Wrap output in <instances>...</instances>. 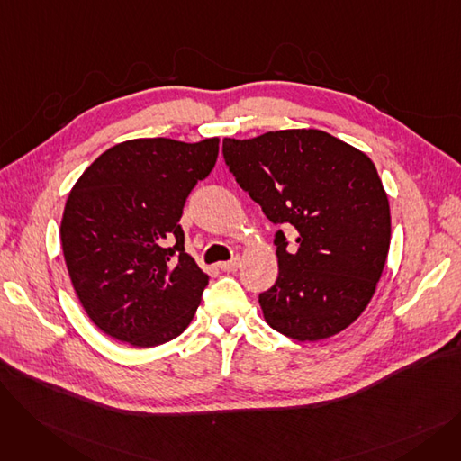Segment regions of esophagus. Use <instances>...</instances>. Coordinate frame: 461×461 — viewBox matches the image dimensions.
<instances>
[{"mask_svg": "<svg viewBox=\"0 0 461 461\" xmlns=\"http://www.w3.org/2000/svg\"><path fill=\"white\" fill-rule=\"evenodd\" d=\"M239 265H240V258H239V256H235V258H233V259H230V261L218 263V267H221V271H224V273H233V271H237V269H239Z\"/></svg>", "mask_w": 461, "mask_h": 461, "instance_id": "obj_1", "label": "esophagus"}]
</instances>
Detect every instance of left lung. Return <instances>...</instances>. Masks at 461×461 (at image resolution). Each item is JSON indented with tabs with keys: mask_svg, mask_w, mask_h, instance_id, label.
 <instances>
[{
	"mask_svg": "<svg viewBox=\"0 0 461 461\" xmlns=\"http://www.w3.org/2000/svg\"><path fill=\"white\" fill-rule=\"evenodd\" d=\"M226 166L295 249L275 233L278 278L259 294L263 318L299 342L349 327L368 306L391 245L389 198L374 162L316 129L224 138Z\"/></svg>",
	"mask_w": 461,
	"mask_h": 461,
	"instance_id": "obj_1",
	"label": "left lung"
}]
</instances>
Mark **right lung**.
<instances>
[{
    "mask_svg": "<svg viewBox=\"0 0 461 461\" xmlns=\"http://www.w3.org/2000/svg\"><path fill=\"white\" fill-rule=\"evenodd\" d=\"M218 141L117 143L72 186L61 221L68 276L91 321L115 340L160 346L196 313L209 276L185 252L179 221Z\"/></svg>",
    "mask_w": 461,
    "mask_h": 461,
    "instance_id": "1",
    "label": "right lung"
}]
</instances>
